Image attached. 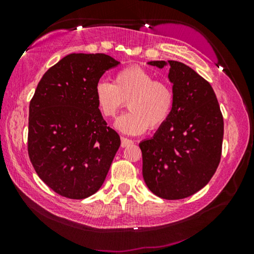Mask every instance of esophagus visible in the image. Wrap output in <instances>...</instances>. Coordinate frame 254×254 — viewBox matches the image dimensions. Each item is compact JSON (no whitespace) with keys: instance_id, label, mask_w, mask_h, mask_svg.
I'll use <instances>...</instances> for the list:
<instances>
[{"instance_id":"esophagus-1","label":"esophagus","mask_w":254,"mask_h":254,"mask_svg":"<svg viewBox=\"0 0 254 254\" xmlns=\"http://www.w3.org/2000/svg\"><path fill=\"white\" fill-rule=\"evenodd\" d=\"M133 143V141L129 140V138L127 137H121V147L125 148V147H128V145H130Z\"/></svg>"}]
</instances>
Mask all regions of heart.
<instances>
[{
    "label": "heart",
    "mask_w": 254,
    "mask_h": 254,
    "mask_svg": "<svg viewBox=\"0 0 254 254\" xmlns=\"http://www.w3.org/2000/svg\"><path fill=\"white\" fill-rule=\"evenodd\" d=\"M95 100L105 118H113L128 102L130 112L118 118L114 126L125 134L137 135L148 127L158 129L169 120L175 93L168 82L155 79L145 69L131 65L118 71L113 83H97Z\"/></svg>",
    "instance_id": "1"
}]
</instances>
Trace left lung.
I'll return each instance as SVG.
<instances>
[{
    "mask_svg": "<svg viewBox=\"0 0 254 254\" xmlns=\"http://www.w3.org/2000/svg\"><path fill=\"white\" fill-rule=\"evenodd\" d=\"M148 64L169 65L175 102L169 120L140 143L142 175L155 195L184 199L203 189L220 164L223 117L211 85L189 65L178 61Z\"/></svg>",
    "mask_w": 254,
    "mask_h": 254,
    "instance_id": "obj_1",
    "label": "left lung"
}]
</instances>
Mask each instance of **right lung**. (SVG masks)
Masks as SVG:
<instances>
[{"label": "right lung", "instance_id": "right-lung-1", "mask_svg": "<svg viewBox=\"0 0 254 254\" xmlns=\"http://www.w3.org/2000/svg\"><path fill=\"white\" fill-rule=\"evenodd\" d=\"M120 62L110 55L72 53L45 72L30 103L27 150L39 178L69 199L102 187L120 147L95 100L104 72Z\"/></svg>", "mask_w": 254, "mask_h": 254}]
</instances>
